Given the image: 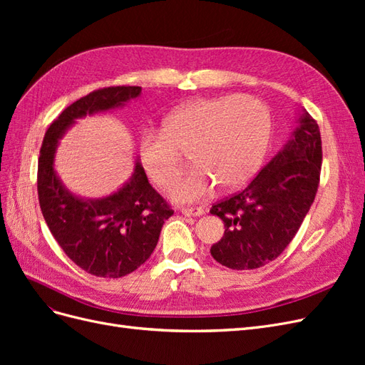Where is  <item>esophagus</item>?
Instances as JSON below:
<instances>
[{"instance_id":"34e87169","label":"esophagus","mask_w":365,"mask_h":365,"mask_svg":"<svg viewBox=\"0 0 365 365\" xmlns=\"http://www.w3.org/2000/svg\"><path fill=\"white\" fill-rule=\"evenodd\" d=\"M182 215H185V216H202L204 208L202 207H184Z\"/></svg>"}]
</instances>
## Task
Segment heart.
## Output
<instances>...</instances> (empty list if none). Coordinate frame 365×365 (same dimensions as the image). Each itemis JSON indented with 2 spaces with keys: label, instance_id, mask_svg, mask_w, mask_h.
<instances>
[{
  "label": "heart",
  "instance_id": "heart-1",
  "mask_svg": "<svg viewBox=\"0 0 365 365\" xmlns=\"http://www.w3.org/2000/svg\"><path fill=\"white\" fill-rule=\"evenodd\" d=\"M271 137L268 106L251 96L200 98L165 115L163 129L148 128L140 137V160L149 178L169 185L184 169L192 170L169 190L176 201L202 200L220 184L236 190L257 173Z\"/></svg>",
  "mask_w": 365,
  "mask_h": 365
}]
</instances>
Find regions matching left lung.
<instances>
[{
  "instance_id": "left-lung-1",
  "label": "left lung",
  "mask_w": 365,
  "mask_h": 365,
  "mask_svg": "<svg viewBox=\"0 0 365 365\" xmlns=\"http://www.w3.org/2000/svg\"><path fill=\"white\" fill-rule=\"evenodd\" d=\"M298 128L283 149L244 190L216 202L210 213L225 233L210 250L231 269H256L277 259L291 244L311 208L322 173V135L303 109Z\"/></svg>"
}]
</instances>
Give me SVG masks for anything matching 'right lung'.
Wrapping results in <instances>:
<instances>
[{
    "instance_id": "right-lung-1",
    "label": "right lung",
    "mask_w": 365,
    "mask_h": 365,
    "mask_svg": "<svg viewBox=\"0 0 365 365\" xmlns=\"http://www.w3.org/2000/svg\"><path fill=\"white\" fill-rule=\"evenodd\" d=\"M140 93L141 86H108L79 98L53 121L41 146L38 196L42 216L63 252L96 277H123L145 263L173 210L149 184L140 163L114 195L81 200L65 189L54 172V152L74 120L123 106Z\"/></svg>"
}]
</instances>
